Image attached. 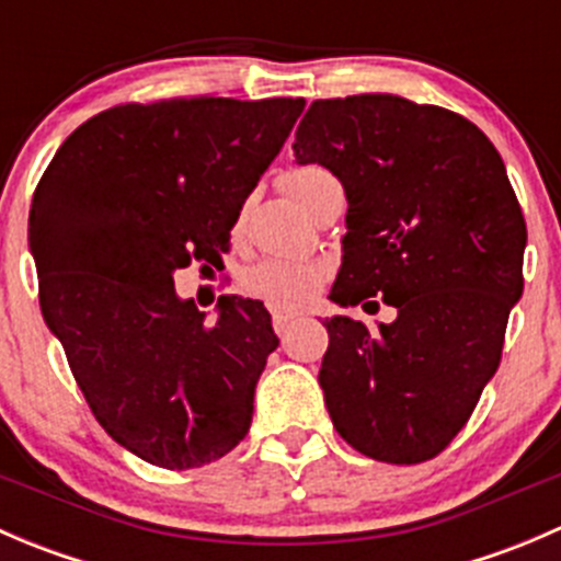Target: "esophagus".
Returning <instances> with one entry per match:
<instances>
[{
    "mask_svg": "<svg viewBox=\"0 0 561 561\" xmlns=\"http://www.w3.org/2000/svg\"><path fill=\"white\" fill-rule=\"evenodd\" d=\"M296 317H298V312H276V314H274V328H276V333H285L287 325H290V322L296 320Z\"/></svg>",
    "mask_w": 561,
    "mask_h": 561,
    "instance_id": "1",
    "label": "esophagus"
}]
</instances>
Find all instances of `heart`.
<instances>
[{
    "instance_id": "1",
    "label": "heart",
    "mask_w": 561,
    "mask_h": 561,
    "mask_svg": "<svg viewBox=\"0 0 561 561\" xmlns=\"http://www.w3.org/2000/svg\"><path fill=\"white\" fill-rule=\"evenodd\" d=\"M333 179L331 173L322 171L317 165L296 168L282 179V186L290 192L293 201L309 211L322 186H328ZM322 282H325V268L320 263H309V260H287V257H263L252 263L241 274V287L247 296L260 298L268 304L271 309H298L309 304L320 293Z\"/></svg>"
}]
</instances>
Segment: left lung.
I'll use <instances>...</instances> for the list:
<instances>
[{"label":"left lung","instance_id":"obj_1","mask_svg":"<svg viewBox=\"0 0 561 561\" xmlns=\"http://www.w3.org/2000/svg\"><path fill=\"white\" fill-rule=\"evenodd\" d=\"M293 151L298 165L328 168L347 195L328 298L369 312L380 293L396 309L375 325L322 320L328 415L358 454L428 461L494 377L524 293L526 222L505 162L472 122L399 94L314 100Z\"/></svg>","mask_w":561,"mask_h":561}]
</instances>
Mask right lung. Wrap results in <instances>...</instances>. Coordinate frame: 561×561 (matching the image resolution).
<instances>
[{"mask_svg":"<svg viewBox=\"0 0 561 561\" xmlns=\"http://www.w3.org/2000/svg\"><path fill=\"white\" fill-rule=\"evenodd\" d=\"M304 105H116L81 124L39 179L30 252L43 320L100 426L154 467H203L247 437L279 344L271 314L263 301L222 296L206 322L175 296L173 274L222 263Z\"/></svg>","mask_w":561,"mask_h":561,"instance_id":"add662e5","label":"right lung"}]
</instances>
